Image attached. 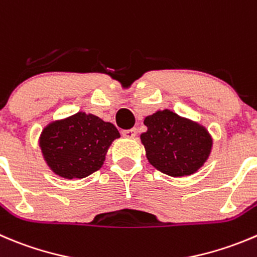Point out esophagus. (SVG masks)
Segmentation results:
<instances>
[{
  "label": "esophagus",
  "mask_w": 257,
  "mask_h": 257,
  "mask_svg": "<svg viewBox=\"0 0 257 257\" xmlns=\"http://www.w3.org/2000/svg\"><path fill=\"white\" fill-rule=\"evenodd\" d=\"M121 136L124 137V138H128V139H133L134 137L137 136V131L134 128L132 129H124V131H121Z\"/></svg>",
  "instance_id": "esophagus-1"
}]
</instances>
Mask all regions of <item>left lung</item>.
Wrapping results in <instances>:
<instances>
[{
	"label": "left lung",
	"instance_id": "obj_1",
	"mask_svg": "<svg viewBox=\"0 0 257 257\" xmlns=\"http://www.w3.org/2000/svg\"><path fill=\"white\" fill-rule=\"evenodd\" d=\"M146 133L141 141L149 163L171 177L193 174L203 166L212 149L207 129L168 110H159L144 119Z\"/></svg>",
	"mask_w": 257,
	"mask_h": 257
}]
</instances>
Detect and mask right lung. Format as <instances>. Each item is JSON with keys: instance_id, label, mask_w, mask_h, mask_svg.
I'll use <instances>...</instances> for the list:
<instances>
[{"instance_id": "right-lung-1", "label": "right lung", "mask_w": 257, "mask_h": 257, "mask_svg": "<svg viewBox=\"0 0 257 257\" xmlns=\"http://www.w3.org/2000/svg\"><path fill=\"white\" fill-rule=\"evenodd\" d=\"M118 129L83 111L47 124L40 148L47 166L62 178H85L101 168L108 148L119 138Z\"/></svg>"}]
</instances>
